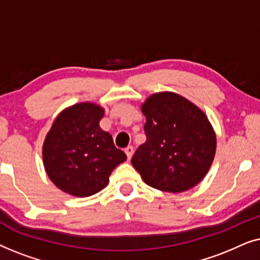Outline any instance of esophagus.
Returning a JSON list of instances; mask_svg holds the SVG:
<instances>
[{
    "mask_svg": "<svg viewBox=\"0 0 260 260\" xmlns=\"http://www.w3.org/2000/svg\"><path fill=\"white\" fill-rule=\"evenodd\" d=\"M125 154L127 156V159H131V157H133V155H134V147L129 145V147L125 148Z\"/></svg>",
    "mask_w": 260,
    "mask_h": 260,
    "instance_id": "esophagus-1",
    "label": "esophagus"
}]
</instances>
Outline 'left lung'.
<instances>
[{"instance_id":"1","label":"left lung","mask_w":260,"mask_h":260,"mask_svg":"<svg viewBox=\"0 0 260 260\" xmlns=\"http://www.w3.org/2000/svg\"><path fill=\"white\" fill-rule=\"evenodd\" d=\"M147 141L131 163L148 186L169 193L186 191L211 168L216 136L201 109L174 92H158L141 106Z\"/></svg>"}]
</instances>
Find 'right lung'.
<instances>
[{
    "label": "right lung",
    "instance_id": "obj_1",
    "mask_svg": "<svg viewBox=\"0 0 260 260\" xmlns=\"http://www.w3.org/2000/svg\"><path fill=\"white\" fill-rule=\"evenodd\" d=\"M104 109L91 102L62 110L42 145L44 167L59 189L78 198L93 195L108 186L109 177L126 155L99 122Z\"/></svg>",
    "mask_w": 260,
    "mask_h": 260
}]
</instances>
